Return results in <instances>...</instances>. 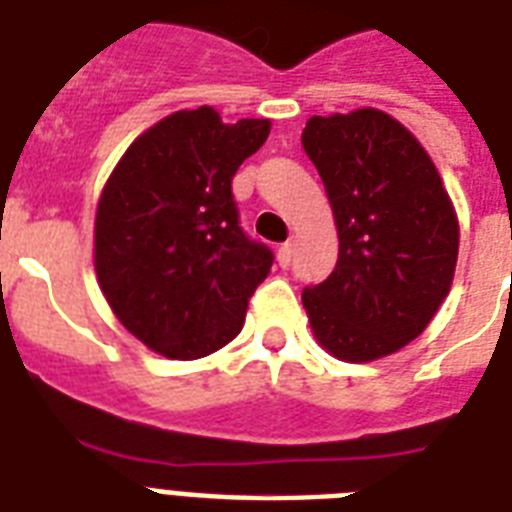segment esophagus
<instances>
[{
    "label": "esophagus",
    "instance_id": "esophagus-1",
    "mask_svg": "<svg viewBox=\"0 0 512 512\" xmlns=\"http://www.w3.org/2000/svg\"><path fill=\"white\" fill-rule=\"evenodd\" d=\"M292 255H295V244H292V241H287V244H281V247L276 249V260H279L281 268H287V265L292 263Z\"/></svg>",
    "mask_w": 512,
    "mask_h": 512
}]
</instances>
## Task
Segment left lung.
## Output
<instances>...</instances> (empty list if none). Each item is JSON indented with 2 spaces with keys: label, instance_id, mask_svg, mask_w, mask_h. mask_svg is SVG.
Wrapping results in <instances>:
<instances>
[{
  "label": "left lung",
  "instance_id": "1",
  "mask_svg": "<svg viewBox=\"0 0 512 512\" xmlns=\"http://www.w3.org/2000/svg\"><path fill=\"white\" fill-rule=\"evenodd\" d=\"M303 148L340 239L335 271L303 292L313 337L340 361H377L420 337L449 295L457 212L428 151L385 111L311 116Z\"/></svg>",
  "mask_w": 512,
  "mask_h": 512
}]
</instances>
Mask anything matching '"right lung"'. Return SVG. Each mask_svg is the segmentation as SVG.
Masks as SVG:
<instances>
[{"mask_svg": "<svg viewBox=\"0 0 512 512\" xmlns=\"http://www.w3.org/2000/svg\"><path fill=\"white\" fill-rule=\"evenodd\" d=\"M271 119L225 124L212 106L175 111L132 140L95 212V276L108 308L159 356L193 361L241 332L268 247L239 225L231 180Z\"/></svg>", "mask_w": 512, "mask_h": 512, "instance_id": "1", "label": "right lung"}]
</instances>
